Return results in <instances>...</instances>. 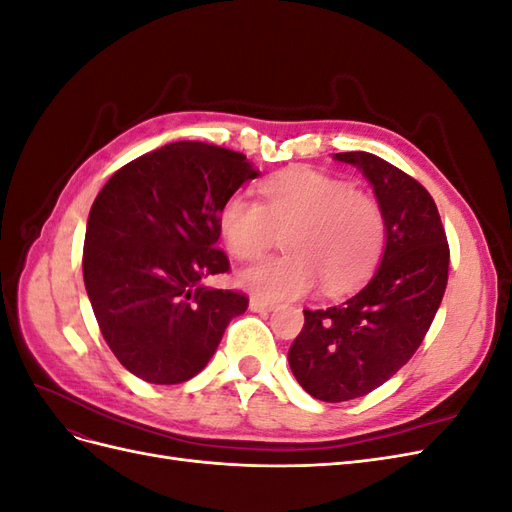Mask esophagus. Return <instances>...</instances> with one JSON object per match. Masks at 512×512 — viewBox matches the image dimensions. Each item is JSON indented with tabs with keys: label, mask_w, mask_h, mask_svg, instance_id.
Listing matches in <instances>:
<instances>
[{
	"label": "esophagus",
	"mask_w": 512,
	"mask_h": 512,
	"mask_svg": "<svg viewBox=\"0 0 512 512\" xmlns=\"http://www.w3.org/2000/svg\"><path fill=\"white\" fill-rule=\"evenodd\" d=\"M275 305L273 303H267V301H262V299H256V297H252L250 299V309L252 312H258V314H262V312H271Z\"/></svg>",
	"instance_id": "1"
}]
</instances>
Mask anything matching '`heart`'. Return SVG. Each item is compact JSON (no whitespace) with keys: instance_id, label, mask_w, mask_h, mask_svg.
<instances>
[{"instance_id":"1","label":"heart","mask_w":512,"mask_h":512,"mask_svg":"<svg viewBox=\"0 0 512 512\" xmlns=\"http://www.w3.org/2000/svg\"><path fill=\"white\" fill-rule=\"evenodd\" d=\"M218 226L239 260L262 256L284 232L286 254L239 273L241 288L265 301L303 297L318 282L327 294L348 292L376 269L386 241L384 213L374 196L312 168L262 181L260 203L232 194Z\"/></svg>"}]
</instances>
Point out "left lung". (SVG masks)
<instances>
[{
  "instance_id": "left-lung-1",
  "label": "left lung",
  "mask_w": 512,
  "mask_h": 512,
  "mask_svg": "<svg viewBox=\"0 0 512 512\" xmlns=\"http://www.w3.org/2000/svg\"><path fill=\"white\" fill-rule=\"evenodd\" d=\"M361 170L386 222V245L369 284L327 309H303L288 350L303 389L337 404L378 389L421 346L448 282L446 232L431 194L404 170L367 151L335 153Z\"/></svg>"
}]
</instances>
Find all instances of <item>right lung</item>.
<instances>
[{"label": "right lung", "mask_w": 512, "mask_h": 512, "mask_svg": "<svg viewBox=\"0 0 512 512\" xmlns=\"http://www.w3.org/2000/svg\"><path fill=\"white\" fill-rule=\"evenodd\" d=\"M258 175L243 153L179 141L121 166L96 196L83 280L102 337L136 378H194L247 309L245 294L205 280L230 271L215 247L222 205Z\"/></svg>", "instance_id": "add662e5"}]
</instances>
